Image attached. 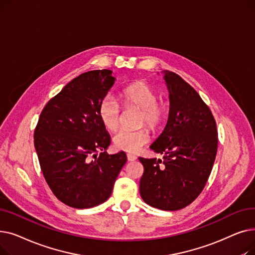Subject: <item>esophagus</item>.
<instances>
[{"mask_svg": "<svg viewBox=\"0 0 255 255\" xmlns=\"http://www.w3.org/2000/svg\"><path fill=\"white\" fill-rule=\"evenodd\" d=\"M127 159H128V161H134V160H136V156L132 155V154H127Z\"/></svg>", "mask_w": 255, "mask_h": 255, "instance_id": "34e87169", "label": "esophagus"}]
</instances>
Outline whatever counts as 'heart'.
Segmentation results:
<instances>
[{"label": "heart", "mask_w": 255, "mask_h": 255, "mask_svg": "<svg viewBox=\"0 0 255 255\" xmlns=\"http://www.w3.org/2000/svg\"><path fill=\"white\" fill-rule=\"evenodd\" d=\"M121 97L126 107L135 106L142 110L140 125H145L152 130L162 126L166 118L164 106L157 103V92L144 82H135L127 86ZM98 117L102 125L110 131L118 129L121 122V106L112 95L102 98L98 106ZM150 140L149 132L145 129L137 131L121 130L114 136V146L118 151L136 153Z\"/></svg>", "instance_id": "1"}]
</instances>
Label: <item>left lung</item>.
Returning <instances> with one entry per match:
<instances>
[{
	"label": "left lung",
	"mask_w": 255,
	"mask_h": 255,
	"mask_svg": "<svg viewBox=\"0 0 255 255\" xmlns=\"http://www.w3.org/2000/svg\"><path fill=\"white\" fill-rule=\"evenodd\" d=\"M168 90L169 113L161 134L150 145L163 154V161L141 158L140 196L145 204L163 211H177L203 191L218 144L216 122L198 93L178 74L163 71Z\"/></svg>",
	"instance_id": "8db88e82"
}]
</instances>
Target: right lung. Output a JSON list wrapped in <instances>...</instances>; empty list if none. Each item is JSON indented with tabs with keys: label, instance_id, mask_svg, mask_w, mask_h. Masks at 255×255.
<instances>
[{
	"label": "right lung",
	"instance_id": "1",
	"mask_svg": "<svg viewBox=\"0 0 255 255\" xmlns=\"http://www.w3.org/2000/svg\"><path fill=\"white\" fill-rule=\"evenodd\" d=\"M115 82L112 70L80 74L47 102L38 120L34 144L40 167L52 193L69 207L104 203L127 161L125 152L106 153L111 136L98 117Z\"/></svg>",
	"mask_w": 255,
	"mask_h": 255
}]
</instances>
